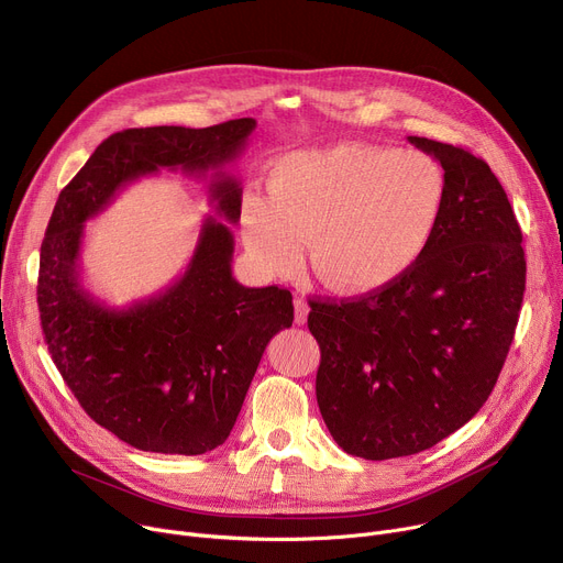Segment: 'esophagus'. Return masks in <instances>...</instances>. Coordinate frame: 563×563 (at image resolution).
<instances>
[{"label":"esophagus","mask_w":563,"mask_h":563,"mask_svg":"<svg viewBox=\"0 0 563 563\" xmlns=\"http://www.w3.org/2000/svg\"><path fill=\"white\" fill-rule=\"evenodd\" d=\"M308 303L303 301V298H294V323L296 325H303L308 321Z\"/></svg>","instance_id":"1"}]
</instances>
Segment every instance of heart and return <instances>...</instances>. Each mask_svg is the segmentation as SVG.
Segmentation results:
<instances>
[{"mask_svg": "<svg viewBox=\"0 0 563 563\" xmlns=\"http://www.w3.org/2000/svg\"><path fill=\"white\" fill-rule=\"evenodd\" d=\"M445 174L421 152L342 142L280 158L269 197L246 195L242 238L269 272L291 269L308 240L312 272L334 294H378L428 251Z\"/></svg>", "mask_w": 563, "mask_h": 563, "instance_id": "1", "label": "heart"}]
</instances>
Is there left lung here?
Segmentation results:
<instances>
[{"instance_id":"1","label":"left lung","mask_w":563,"mask_h":563,"mask_svg":"<svg viewBox=\"0 0 563 563\" xmlns=\"http://www.w3.org/2000/svg\"><path fill=\"white\" fill-rule=\"evenodd\" d=\"M445 174V206L421 260L391 287L312 301L317 402L349 455L428 451L489 398L526 291L522 233L500 180L462 146L407 137Z\"/></svg>"}]
</instances>
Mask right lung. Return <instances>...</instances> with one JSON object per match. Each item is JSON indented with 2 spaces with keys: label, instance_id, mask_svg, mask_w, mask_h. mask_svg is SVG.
I'll use <instances>...</instances> for the list:
<instances>
[{
  "label": "right lung",
  "instance_id": "obj_1",
  "mask_svg": "<svg viewBox=\"0 0 563 563\" xmlns=\"http://www.w3.org/2000/svg\"><path fill=\"white\" fill-rule=\"evenodd\" d=\"M253 118L208 129L148 126L106 137L58 195L41 246L37 310L52 360L88 417L137 451L203 455L229 439L272 336L294 321L291 294L233 278V233L207 218L186 274L110 309L80 283L82 223L122 186L161 168L211 174L218 217L235 223L242 187L227 172Z\"/></svg>",
  "mask_w": 563,
  "mask_h": 563
}]
</instances>
